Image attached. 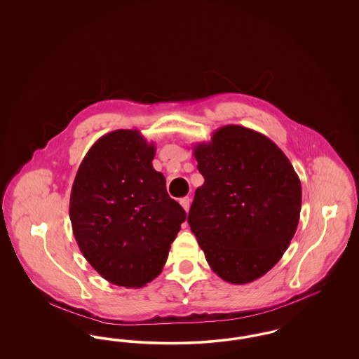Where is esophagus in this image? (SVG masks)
Returning a JSON list of instances; mask_svg holds the SVG:
<instances>
[{
  "mask_svg": "<svg viewBox=\"0 0 359 359\" xmlns=\"http://www.w3.org/2000/svg\"><path fill=\"white\" fill-rule=\"evenodd\" d=\"M179 202H180L182 207L186 210V212H188V210H189V203H191V199H189L188 196H186V198H182Z\"/></svg>",
  "mask_w": 359,
  "mask_h": 359,
  "instance_id": "obj_1",
  "label": "esophagus"
}]
</instances>
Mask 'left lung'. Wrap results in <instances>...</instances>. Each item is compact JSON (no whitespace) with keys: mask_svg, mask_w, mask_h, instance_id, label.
Listing matches in <instances>:
<instances>
[{"mask_svg":"<svg viewBox=\"0 0 359 359\" xmlns=\"http://www.w3.org/2000/svg\"><path fill=\"white\" fill-rule=\"evenodd\" d=\"M203 186L196 188L188 224L214 273L248 284L285 253L302 210V184L271 138L239 125L214 132L194 148Z\"/></svg>","mask_w":359,"mask_h":359,"instance_id":"1","label":"left lung"}]
</instances>
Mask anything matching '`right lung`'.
<instances>
[{"mask_svg": "<svg viewBox=\"0 0 359 359\" xmlns=\"http://www.w3.org/2000/svg\"><path fill=\"white\" fill-rule=\"evenodd\" d=\"M156 148L118 129L88 149L76 172L69 219L88 264L111 284L140 288L161 273L186 211L152 165Z\"/></svg>", "mask_w": 359, "mask_h": 359, "instance_id": "1", "label": "right lung"}]
</instances>
